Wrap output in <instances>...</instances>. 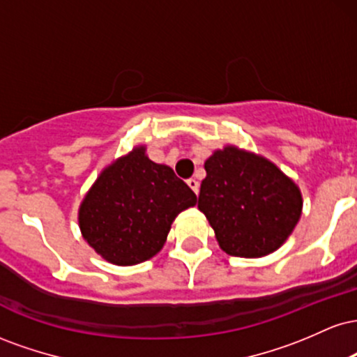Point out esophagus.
Instances as JSON below:
<instances>
[{"mask_svg": "<svg viewBox=\"0 0 357 357\" xmlns=\"http://www.w3.org/2000/svg\"><path fill=\"white\" fill-rule=\"evenodd\" d=\"M188 186H190L191 190L196 192V195H198V192H199V183H198V179L190 178V179H188Z\"/></svg>", "mask_w": 357, "mask_h": 357, "instance_id": "obj_1", "label": "esophagus"}]
</instances>
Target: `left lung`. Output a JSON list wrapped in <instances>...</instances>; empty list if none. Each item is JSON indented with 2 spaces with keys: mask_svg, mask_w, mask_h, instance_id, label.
<instances>
[{
  "mask_svg": "<svg viewBox=\"0 0 357 357\" xmlns=\"http://www.w3.org/2000/svg\"><path fill=\"white\" fill-rule=\"evenodd\" d=\"M204 169L198 208L220 247L247 258L275 252L301 218L302 196L292 179L267 159L233 146L216 151Z\"/></svg>",
  "mask_w": 357,
  "mask_h": 357,
  "instance_id": "8db88e82",
  "label": "left lung"
}]
</instances>
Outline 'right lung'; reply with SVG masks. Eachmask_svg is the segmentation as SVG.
<instances>
[{"label": "right lung", "instance_id": "obj_1", "mask_svg": "<svg viewBox=\"0 0 357 357\" xmlns=\"http://www.w3.org/2000/svg\"><path fill=\"white\" fill-rule=\"evenodd\" d=\"M195 204L191 188L137 147L102 171L82 203L79 223L105 260L136 265L162 248L178 213Z\"/></svg>", "mask_w": 357, "mask_h": 357}]
</instances>
